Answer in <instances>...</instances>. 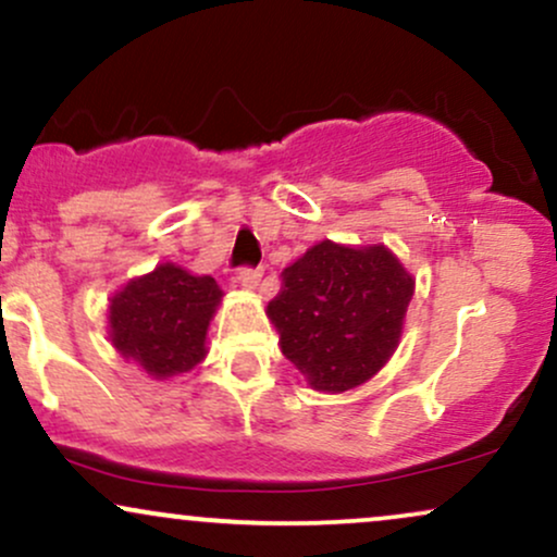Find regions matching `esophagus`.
Masks as SVG:
<instances>
[{
	"instance_id": "1",
	"label": "esophagus",
	"mask_w": 557,
	"mask_h": 557,
	"mask_svg": "<svg viewBox=\"0 0 557 557\" xmlns=\"http://www.w3.org/2000/svg\"><path fill=\"white\" fill-rule=\"evenodd\" d=\"M259 280H261L259 267H246V270L238 272V285L244 287V290H253V287L259 285Z\"/></svg>"
}]
</instances>
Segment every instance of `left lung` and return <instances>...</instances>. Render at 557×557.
Listing matches in <instances>:
<instances>
[{"mask_svg": "<svg viewBox=\"0 0 557 557\" xmlns=\"http://www.w3.org/2000/svg\"><path fill=\"white\" fill-rule=\"evenodd\" d=\"M412 274L386 246L321 240L285 267L267 306L280 347L317 392L339 394L376 376L397 350Z\"/></svg>", "mask_w": 557, "mask_h": 557, "instance_id": "left-lung-1", "label": "left lung"}]
</instances>
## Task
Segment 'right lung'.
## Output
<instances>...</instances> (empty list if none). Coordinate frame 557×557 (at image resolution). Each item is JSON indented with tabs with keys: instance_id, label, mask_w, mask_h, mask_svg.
<instances>
[{
	"instance_id": "1",
	"label": "right lung",
	"mask_w": 557,
	"mask_h": 557,
	"mask_svg": "<svg viewBox=\"0 0 557 557\" xmlns=\"http://www.w3.org/2000/svg\"><path fill=\"white\" fill-rule=\"evenodd\" d=\"M220 298L223 290L210 274L199 277L165 261L111 298V343L152 379L178 376L202 363Z\"/></svg>"
}]
</instances>
